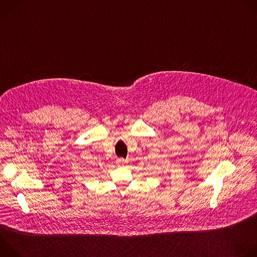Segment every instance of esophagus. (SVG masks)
Here are the masks:
<instances>
[{"mask_svg":"<svg viewBox=\"0 0 257 257\" xmlns=\"http://www.w3.org/2000/svg\"><path fill=\"white\" fill-rule=\"evenodd\" d=\"M126 163H127L126 160H124V159H122V158L117 160V165H118V166H124Z\"/></svg>","mask_w":257,"mask_h":257,"instance_id":"1","label":"esophagus"}]
</instances>
